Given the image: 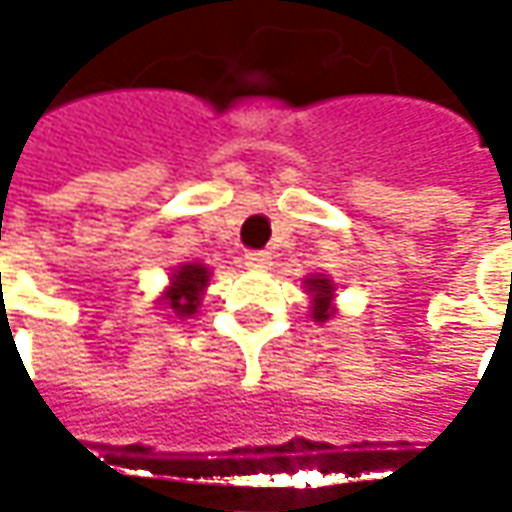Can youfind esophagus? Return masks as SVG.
I'll return each mask as SVG.
<instances>
[{
    "label": "esophagus",
    "instance_id": "34e87169",
    "mask_svg": "<svg viewBox=\"0 0 512 512\" xmlns=\"http://www.w3.org/2000/svg\"><path fill=\"white\" fill-rule=\"evenodd\" d=\"M245 265L256 267V270H262V267L270 265V253H267V250H247Z\"/></svg>",
    "mask_w": 512,
    "mask_h": 512
}]
</instances>
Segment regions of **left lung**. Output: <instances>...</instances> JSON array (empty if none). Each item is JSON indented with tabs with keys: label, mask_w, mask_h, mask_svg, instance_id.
<instances>
[{
	"label": "left lung",
	"mask_w": 512,
	"mask_h": 512,
	"mask_svg": "<svg viewBox=\"0 0 512 512\" xmlns=\"http://www.w3.org/2000/svg\"><path fill=\"white\" fill-rule=\"evenodd\" d=\"M307 285V296L313 299L310 302V316H313V322H327L333 313H336V307H333V282L327 279V276H310L305 279Z\"/></svg>",
	"instance_id": "1"
}]
</instances>
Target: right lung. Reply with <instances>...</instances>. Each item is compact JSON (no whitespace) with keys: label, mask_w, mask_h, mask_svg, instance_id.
Returning a JSON list of instances; mask_svg holds the SVG:
<instances>
[{"label":"right lung","mask_w":512,"mask_h":512,"mask_svg":"<svg viewBox=\"0 0 512 512\" xmlns=\"http://www.w3.org/2000/svg\"><path fill=\"white\" fill-rule=\"evenodd\" d=\"M207 282H210V270L205 265H199V262H187L179 270H173L170 287L162 296V305L168 307L173 316H179V319L193 316L199 302H202Z\"/></svg>","instance_id":"obj_1"}]
</instances>
